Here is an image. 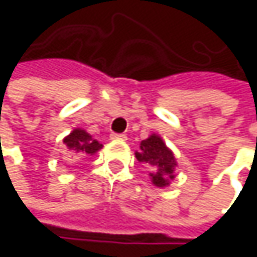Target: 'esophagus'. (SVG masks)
<instances>
[{
	"mask_svg": "<svg viewBox=\"0 0 257 257\" xmlns=\"http://www.w3.org/2000/svg\"><path fill=\"white\" fill-rule=\"evenodd\" d=\"M111 140H120V141H126V135L125 134H111L110 135Z\"/></svg>",
	"mask_w": 257,
	"mask_h": 257,
	"instance_id": "34e87169",
	"label": "esophagus"
}]
</instances>
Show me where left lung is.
Wrapping results in <instances>:
<instances>
[{"instance_id": "8db88e82", "label": "left lung", "mask_w": 257, "mask_h": 257, "mask_svg": "<svg viewBox=\"0 0 257 257\" xmlns=\"http://www.w3.org/2000/svg\"><path fill=\"white\" fill-rule=\"evenodd\" d=\"M135 158L138 162H143L152 168L149 176L156 187H167L176 179V156L164 143L161 135L152 134L149 138L143 140L140 143V152H135Z\"/></svg>"}]
</instances>
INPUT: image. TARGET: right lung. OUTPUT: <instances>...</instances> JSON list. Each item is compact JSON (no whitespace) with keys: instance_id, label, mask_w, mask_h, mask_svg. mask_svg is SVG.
<instances>
[{"instance_id":"1","label":"right lung","mask_w":257,"mask_h":257,"mask_svg":"<svg viewBox=\"0 0 257 257\" xmlns=\"http://www.w3.org/2000/svg\"><path fill=\"white\" fill-rule=\"evenodd\" d=\"M64 144L67 146L68 152L71 155H95L98 150L102 149V144L99 141H96L95 138H92L90 134H87L84 129L76 128L70 132V135H67L64 138Z\"/></svg>"}]
</instances>
